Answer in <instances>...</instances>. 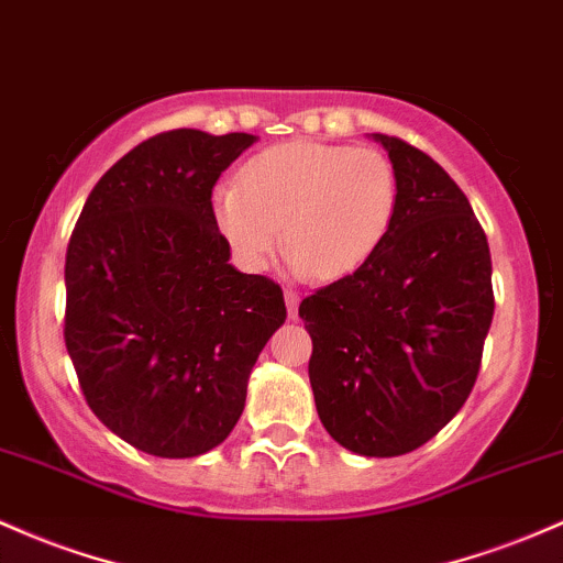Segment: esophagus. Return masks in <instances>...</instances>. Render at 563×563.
<instances>
[{
	"label": "esophagus",
	"instance_id": "obj_1",
	"mask_svg": "<svg viewBox=\"0 0 563 563\" xmlns=\"http://www.w3.org/2000/svg\"><path fill=\"white\" fill-rule=\"evenodd\" d=\"M299 301H301L299 294L286 291V307H288V318H291V320L299 318Z\"/></svg>",
	"mask_w": 563,
	"mask_h": 563
}]
</instances>
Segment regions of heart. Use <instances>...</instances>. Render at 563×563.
<instances>
[{
	"instance_id": "b5f03b06",
	"label": "heart",
	"mask_w": 563,
	"mask_h": 563,
	"mask_svg": "<svg viewBox=\"0 0 563 563\" xmlns=\"http://www.w3.org/2000/svg\"><path fill=\"white\" fill-rule=\"evenodd\" d=\"M398 200V173L387 154L291 141L251 157L240 184H219L213 216L243 267H267L286 224L291 267L336 280L379 251Z\"/></svg>"
}]
</instances>
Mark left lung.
I'll return each instance as SVG.
<instances>
[{
	"instance_id": "obj_1",
	"label": "left lung",
	"mask_w": 563,
	"mask_h": 563,
	"mask_svg": "<svg viewBox=\"0 0 563 563\" xmlns=\"http://www.w3.org/2000/svg\"><path fill=\"white\" fill-rule=\"evenodd\" d=\"M398 213L363 267L307 296L310 385L323 428L363 456L409 454L465 406L494 314L492 256L446 170L395 135Z\"/></svg>"
}]
</instances>
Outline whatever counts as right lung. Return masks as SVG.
<instances>
[{
    "label": "right lung",
    "instance_id": "add662e5",
    "mask_svg": "<svg viewBox=\"0 0 563 563\" xmlns=\"http://www.w3.org/2000/svg\"><path fill=\"white\" fill-rule=\"evenodd\" d=\"M256 135L159 133L90 191L66 251V350L85 400L139 452L224 443L258 352L286 323L277 283L243 275L213 187Z\"/></svg>",
    "mask_w": 563,
    "mask_h": 563
}]
</instances>
